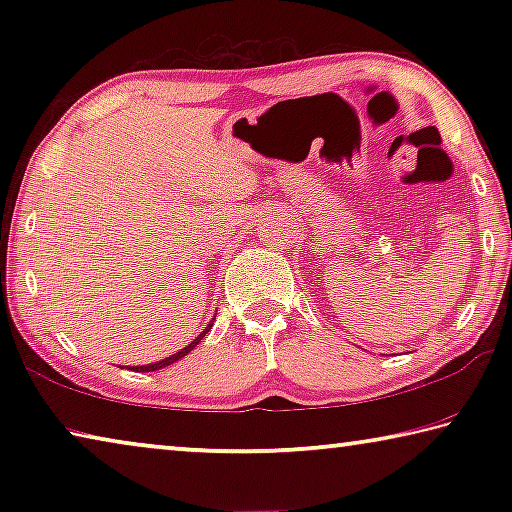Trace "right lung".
Here are the masks:
<instances>
[{"label": "right lung", "instance_id": "obj_1", "mask_svg": "<svg viewBox=\"0 0 512 512\" xmlns=\"http://www.w3.org/2000/svg\"><path fill=\"white\" fill-rule=\"evenodd\" d=\"M212 325H214V318H212V323H210V325H207V329H205V332H203V334H198V336H196V339H194L192 343H189V345H187V348H183V350H180V352H176V354H171V357H167V359H162V361H158V363H146V366H137L135 370H137V372H153V370H160V368H167V366H171V363H173V361L183 359V357H185V354H189V352H192V350L196 348V345H198V341H201V339H203V336H205L207 332H210V329H212Z\"/></svg>", "mask_w": 512, "mask_h": 512}]
</instances>
